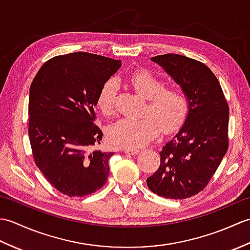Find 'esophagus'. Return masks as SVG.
<instances>
[{
  "label": "esophagus",
  "instance_id": "1",
  "mask_svg": "<svg viewBox=\"0 0 250 250\" xmlns=\"http://www.w3.org/2000/svg\"><path fill=\"white\" fill-rule=\"evenodd\" d=\"M124 151L125 153H128V155H132V156H135V155H137V153L141 152L140 149H125Z\"/></svg>",
  "mask_w": 250,
  "mask_h": 250
}]
</instances>
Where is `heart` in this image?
Returning <instances> with one entry per match:
<instances>
[{"label": "heart", "mask_w": 250, "mask_h": 250, "mask_svg": "<svg viewBox=\"0 0 250 250\" xmlns=\"http://www.w3.org/2000/svg\"><path fill=\"white\" fill-rule=\"evenodd\" d=\"M130 83L135 91L147 99L141 119H120L108 129V140L114 146L135 149L155 139L159 131L172 132L183 124L189 101L184 90L177 86H164L163 79L146 68L131 74ZM119 91V82L107 79L98 94V107L105 115H113Z\"/></svg>", "instance_id": "b5f03b06"}]
</instances>
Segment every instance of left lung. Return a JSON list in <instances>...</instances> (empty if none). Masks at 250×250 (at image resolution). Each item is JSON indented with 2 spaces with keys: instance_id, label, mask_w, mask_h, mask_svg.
<instances>
[{
  "instance_id": "8db88e82",
  "label": "left lung",
  "mask_w": 250,
  "mask_h": 250,
  "mask_svg": "<svg viewBox=\"0 0 250 250\" xmlns=\"http://www.w3.org/2000/svg\"><path fill=\"white\" fill-rule=\"evenodd\" d=\"M186 92L189 110L178 133L160 153V166L147 178L153 193L180 200L203 190L229 147V105L218 79L204 63L182 55L152 57Z\"/></svg>"
}]
</instances>
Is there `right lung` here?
Returning a JSON list of instances; mask_svg holds the SVG:
<instances>
[{"label": "right lung", "instance_id": "add662e5", "mask_svg": "<svg viewBox=\"0 0 250 250\" xmlns=\"http://www.w3.org/2000/svg\"><path fill=\"white\" fill-rule=\"evenodd\" d=\"M120 60L74 52L51 58L30 87L29 139L34 162L45 178L68 196L100 190L109 174L113 152L95 149L103 132L94 125L102 84Z\"/></svg>", "mask_w": 250, "mask_h": 250}]
</instances>
